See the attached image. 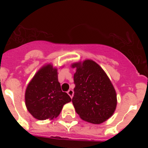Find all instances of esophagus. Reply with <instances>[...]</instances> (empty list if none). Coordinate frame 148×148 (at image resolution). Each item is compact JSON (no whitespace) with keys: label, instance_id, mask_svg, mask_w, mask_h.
<instances>
[{"label":"esophagus","instance_id":"esophagus-1","mask_svg":"<svg viewBox=\"0 0 148 148\" xmlns=\"http://www.w3.org/2000/svg\"><path fill=\"white\" fill-rule=\"evenodd\" d=\"M67 93H68V95H70V97L73 98V90H68Z\"/></svg>","mask_w":148,"mask_h":148}]
</instances>
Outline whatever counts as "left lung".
<instances>
[{
	"mask_svg": "<svg viewBox=\"0 0 148 148\" xmlns=\"http://www.w3.org/2000/svg\"><path fill=\"white\" fill-rule=\"evenodd\" d=\"M74 96L72 101L80 118L92 124H101L114 113L116 92L108 76L92 60L74 63Z\"/></svg>",
	"mask_w": 148,
	"mask_h": 148,
	"instance_id": "obj_1",
	"label": "left lung"
}]
</instances>
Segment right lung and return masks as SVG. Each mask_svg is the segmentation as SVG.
Here are the masks:
<instances>
[{"mask_svg": "<svg viewBox=\"0 0 148 148\" xmlns=\"http://www.w3.org/2000/svg\"><path fill=\"white\" fill-rule=\"evenodd\" d=\"M57 71L53 65H45L36 73L27 87L26 106L30 114L38 120L58 117L63 106L71 101L70 95L61 90Z\"/></svg>", "mask_w": 148, "mask_h": 148, "instance_id": "add662e5", "label": "right lung"}]
</instances>
